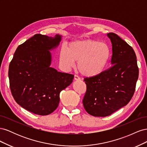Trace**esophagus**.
<instances>
[{"label":"esophagus","instance_id":"1","mask_svg":"<svg viewBox=\"0 0 147 147\" xmlns=\"http://www.w3.org/2000/svg\"><path fill=\"white\" fill-rule=\"evenodd\" d=\"M74 80H76V81H78V80H80V78L78 76H77V75H75L74 76Z\"/></svg>","mask_w":147,"mask_h":147}]
</instances>
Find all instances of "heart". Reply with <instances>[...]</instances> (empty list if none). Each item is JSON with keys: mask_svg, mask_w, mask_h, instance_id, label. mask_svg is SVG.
Instances as JSON below:
<instances>
[{"mask_svg": "<svg viewBox=\"0 0 147 147\" xmlns=\"http://www.w3.org/2000/svg\"><path fill=\"white\" fill-rule=\"evenodd\" d=\"M110 47L105 42L86 39L70 43L61 48L59 62L69 70L77 61V69L84 77H95L104 70L110 58Z\"/></svg>", "mask_w": 147, "mask_h": 147, "instance_id": "1", "label": "heart"}]
</instances>
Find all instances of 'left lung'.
<instances>
[{"label":"left lung","instance_id":"1","mask_svg":"<svg viewBox=\"0 0 147 147\" xmlns=\"http://www.w3.org/2000/svg\"><path fill=\"white\" fill-rule=\"evenodd\" d=\"M112 42L110 67L95 77L86 78L84 109L94 117H104L126 105L132 97L139 77L133 48L114 33L107 34Z\"/></svg>","mask_w":147,"mask_h":147}]
</instances>
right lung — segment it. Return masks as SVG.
I'll return each mask as SVG.
<instances>
[{
  "mask_svg": "<svg viewBox=\"0 0 147 147\" xmlns=\"http://www.w3.org/2000/svg\"><path fill=\"white\" fill-rule=\"evenodd\" d=\"M62 35L35 34L19 45L10 63L8 78L13 98L34 114L47 115L57 109L59 94L72 83L74 75L50 66L51 51L59 46Z\"/></svg>",
  "mask_w": 147,
  "mask_h": 147,
  "instance_id": "obj_1",
  "label": "right lung"
}]
</instances>
